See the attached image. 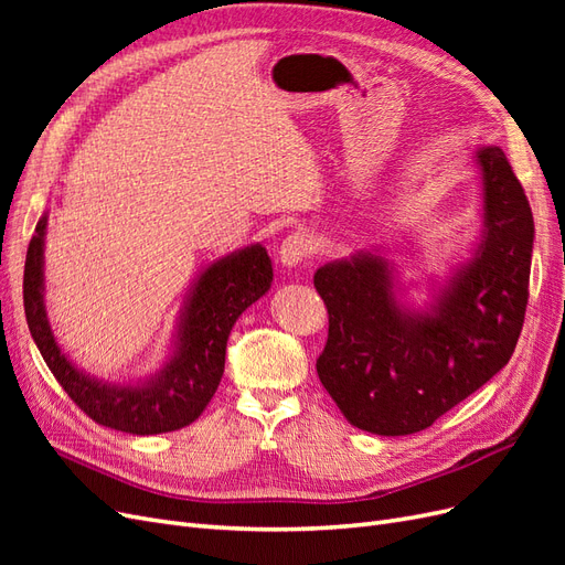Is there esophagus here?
<instances>
[{
  "mask_svg": "<svg viewBox=\"0 0 565 565\" xmlns=\"http://www.w3.org/2000/svg\"><path fill=\"white\" fill-rule=\"evenodd\" d=\"M309 254H311V241H309V235H303V233L287 235L280 245V252H278L280 264L285 268L301 266L306 259H309Z\"/></svg>",
  "mask_w": 565,
  "mask_h": 565,
  "instance_id": "34e87169",
  "label": "esophagus"
}]
</instances>
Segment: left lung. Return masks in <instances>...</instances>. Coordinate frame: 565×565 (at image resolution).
<instances>
[{
  "instance_id": "left-lung-1",
  "label": "left lung",
  "mask_w": 565,
  "mask_h": 565,
  "mask_svg": "<svg viewBox=\"0 0 565 565\" xmlns=\"http://www.w3.org/2000/svg\"><path fill=\"white\" fill-rule=\"evenodd\" d=\"M481 231L429 299L407 297L386 252L355 249L322 264L313 285L330 313L316 370L341 415L377 436L431 426L490 382L523 328L535 224L500 146L471 152Z\"/></svg>"
}]
</instances>
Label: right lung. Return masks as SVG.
<instances>
[{
    "label": "right lung",
    "instance_id": "obj_1",
    "mask_svg": "<svg viewBox=\"0 0 565 565\" xmlns=\"http://www.w3.org/2000/svg\"><path fill=\"white\" fill-rule=\"evenodd\" d=\"M49 212L32 235L23 306L32 339L46 367L94 422L134 436H156L193 424L224 377L226 344L235 320L259 301L273 282L264 245H247L204 264L183 299L169 351L156 372L113 382L79 367L56 341L44 301V241Z\"/></svg>",
    "mask_w": 565,
    "mask_h": 565
}]
</instances>
